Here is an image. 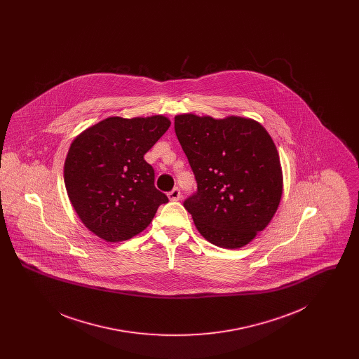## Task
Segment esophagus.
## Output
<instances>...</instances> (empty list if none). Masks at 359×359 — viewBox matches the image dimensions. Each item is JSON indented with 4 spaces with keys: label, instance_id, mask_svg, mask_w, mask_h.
Returning a JSON list of instances; mask_svg holds the SVG:
<instances>
[{
    "label": "esophagus",
    "instance_id": "esophagus-1",
    "mask_svg": "<svg viewBox=\"0 0 359 359\" xmlns=\"http://www.w3.org/2000/svg\"><path fill=\"white\" fill-rule=\"evenodd\" d=\"M180 196H182V192H180V189L177 187L173 188L171 192H168V198H170V201H173V202L179 201Z\"/></svg>",
    "mask_w": 359,
    "mask_h": 359
}]
</instances>
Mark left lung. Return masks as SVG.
I'll list each match as a JSON object with an SVG mask.
<instances>
[{"mask_svg":"<svg viewBox=\"0 0 359 359\" xmlns=\"http://www.w3.org/2000/svg\"><path fill=\"white\" fill-rule=\"evenodd\" d=\"M175 132L198 189L184 201L198 231L224 249L248 245L272 221L283 172L272 137L242 117H175Z\"/></svg>","mask_w":359,"mask_h":359,"instance_id":"8db88e82","label":"left lung"}]
</instances>
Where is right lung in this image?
Masks as SVG:
<instances>
[{
    "mask_svg": "<svg viewBox=\"0 0 359 359\" xmlns=\"http://www.w3.org/2000/svg\"><path fill=\"white\" fill-rule=\"evenodd\" d=\"M171 125L164 116L109 117L76 137L65 163L69 202L86 227L107 242L132 238L168 202L144 160Z\"/></svg>",
    "mask_w": 359,
    "mask_h": 359,
    "instance_id": "obj_1",
    "label": "right lung"
}]
</instances>
